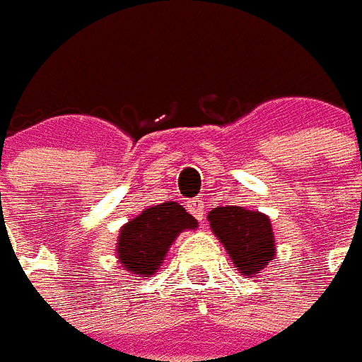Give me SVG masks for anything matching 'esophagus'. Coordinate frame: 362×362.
<instances>
[{
	"label": "esophagus",
	"mask_w": 362,
	"mask_h": 362,
	"mask_svg": "<svg viewBox=\"0 0 362 362\" xmlns=\"http://www.w3.org/2000/svg\"><path fill=\"white\" fill-rule=\"evenodd\" d=\"M189 213L197 218V221H203V216H205V203L202 199H194V202H189Z\"/></svg>",
	"instance_id": "esophagus-1"
}]
</instances>
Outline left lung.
<instances>
[{
    "instance_id": "obj_1",
    "label": "left lung",
    "mask_w": 362,
    "mask_h": 362,
    "mask_svg": "<svg viewBox=\"0 0 362 362\" xmlns=\"http://www.w3.org/2000/svg\"><path fill=\"white\" fill-rule=\"evenodd\" d=\"M213 234L221 240L234 267L253 276L274 259V232L270 218L243 207H215L207 215Z\"/></svg>"
}]
</instances>
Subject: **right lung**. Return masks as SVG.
Returning <instances> with one entry per match:
<instances>
[{"label": "right lung", "mask_w": 362, "mask_h": 362, "mask_svg": "<svg viewBox=\"0 0 362 362\" xmlns=\"http://www.w3.org/2000/svg\"><path fill=\"white\" fill-rule=\"evenodd\" d=\"M195 228L197 221L176 202L144 209L120 228L117 240L120 267L136 276H151L165 261L176 235Z\"/></svg>", "instance_id": "obj_1"}]
</instances>
